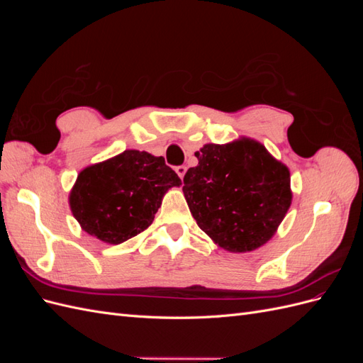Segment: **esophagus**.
<instances>
[{"label":"esophagus","mask_w":363,"mask_h":363,"mask_svg":"<svg viewBox=\"0 0 363 363\" xmlns=\"http://www.w3.org/2000/svg\"><path fill=\"white\" fill-rule=\"evenodd\" d=\"M186 169H188V168H186L184 167V164H182V167H177V168H175V172H177L179 174V177L183 180V177H184V174H186Z\"/></svg>","instance_id":"obj_1"}]
</instances>
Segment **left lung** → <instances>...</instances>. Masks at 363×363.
<instances>
[{
	"label": "left lung",
	"mask_w": 363,
	"mask_h": 363,
	"mask_svg": "<svg viewBox=\"0 0 363 363\" xmlns=\"http://www.w3.org/2000/svg\"><path fill=\"white\" fill-rule=\"evenodd\" d=\"M183 179L194 219L213 242L248 252L276 235L291 203V172L259 140L206 144Z\"/></svg>",
	"instance_id": "left-lung-1"
}]
</instances>
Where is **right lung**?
Here are the masks:
<instances>
[{
  "label": "right lung",
  "mask_w": 363,
  "mask_h": 363,
  "mask_svg": "<svg viewBox=\"0 0 363 363\" xmlns=\"http://www.w3.org/2000/svg\"><path fill=\"white\" fill-rule=\"evenodd\" d=\"M180 184L163 157L125 150L83 168L68 200L82 230L104 244L118 245L144 232L164 194Z\"/></svg>",
  "instance_id": "right-lung-1"
}]
</instances>
